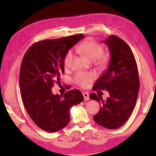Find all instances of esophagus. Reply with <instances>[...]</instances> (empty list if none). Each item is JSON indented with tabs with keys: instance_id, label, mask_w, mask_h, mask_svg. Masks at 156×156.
<instances>
[{
	"instance_id": "34e87169",
	"label": "esophagus",
	"mask_w": 156,
	"mask_h": 156,
	"mask_svg": "<svg viewBox=\"0 0 156 156\" xmlns=\"http://www.w3.org/2000/svg\"><path fill=\"white\" fill-rule=\"evenodd\" d=\"M82 94H83V96H84V100H86V101L90 100V98H89V94L87 93V92H82Z\"/></svg>"
}]
</instances>
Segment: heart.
Wrapping results in <instances>:
<instances>
[{
    "label": "heart",
    "instance_id": "obj_1",
    "mask_svg": "<svg viewBox=\"0 0 156 156\" xmlns=\"http://www.w3.org/2000/svg\"><path fill=\"white\" fill-rule=\"evenodd\" d=\"M77 51L81 53L85 58L90 61L96 60L98 65L105 66L108 62V56L102 54L104 49L102 45L98 44L92 39L81 43L76 47ZM74 57V54L72 50H69L64 56L63 64L65 69L71 67L72 62ZM94 76L91 74L85 72H79L76 75L74 80L76 84L81 87H87L93 80Z\"/></svg>",
    "mask_w": 156,
    "mask_h": 156
}]
</instances>
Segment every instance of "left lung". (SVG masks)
I'll return each mask as SVG.
<instances>
[{"mask_svg":"<svg viewBox=\"0 0 156 156\" xmlns=\"http://www.w3.org/2000/svg\"><path fill=\"white\" fill-rule=\"evenodd\" d=\"M103 41L111 52L110 63L92 90H107L110 97L106 101L95 93L89 97L99 102L101 106L93 117L95 122L105 128L115 129L123 125L133 111L140 90V78L136 60L129 46L113 35Z\"/></svg>","mask_w":156,"mask_h":156,"instance_id":"1","label":"left lung"}]
</instances>
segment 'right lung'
<instances>
[{
  "label": "right lung",
  "instance_id": "1",
  "mask_svg": "<svg viewBox=\"0 0 156 156\" xmlns=\"http://www.w3.org/2000/svg\"><path fill=\"white\" fill-rule=\"evenodd\" d=\"M84 37L78 34L36 42L23 58L19 74L22 101L33 121L45 131L54 133L65 127L70 120L69 109L84 100L77 89L64 96L54 95L51 91L64 74L66 53Z\"/></svg>",
  "mask_w": 156,
  "mask_h": 156
}]
</instances>
